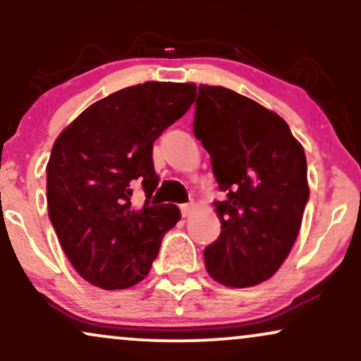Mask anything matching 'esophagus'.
Listing matches in <instances>:
<instances>
[{
    "instance_id": "obj_1",
    "label": "esophagus",
    "mask_w": 361,
    "mask_h": 361,
    "mask_svg": "<svg viewBox=\"0 0 361 361\" xmlns=\"http://www.w3.org/2000/svg\"><path fill=\"white\" fill-rule=\"evenodd\" d=\"M180 210H181V215H183V217H188L190 212L193 210V202H190V204L180 205Z\"/></svg>"
}]
</instances>
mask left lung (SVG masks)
<instances>
[{"instance_id":"left-lung-1","label":"left lung","mask_w":361,"mask_h":361,"mask_svg":"<svg viewBox=\"0 0 361 361\" xmlns=\"http://www.w3.org/2000/svg\"><path fill=\"white\" fill-rule=\"evenodd\" d=\"M193 134L212 159L222 231L205 247L209 275L244 288L268 280L299 234L309 200L305 152L283 118L222 86H198Z\"/></svg>"}]
</instances>
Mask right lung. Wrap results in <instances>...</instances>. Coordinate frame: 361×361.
I'll use <instances>...</instances> for the list:
<instances>
[{
    "label": "right lung",
    "mask_w": 361,
    "mask_h": 361,
    "mask_svg": "<svg viewBox=\"0 0 361 361\" xmlns=\"http://www.w3.org/2000/svg\"><path fill=\"white\" fill-rule=\"evenodd\" d=\"M192 82L128 86L88 106L54 142L47 207L68 259L91 285L128 288L146 279L176 205H149L157 186L152 144L193 103ZM148 200L131 207L134 184Z\"/></svg>",
    "instance_id": "1"
}]
</instances>
